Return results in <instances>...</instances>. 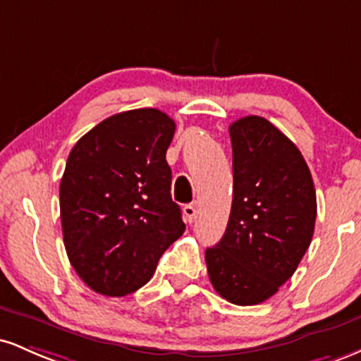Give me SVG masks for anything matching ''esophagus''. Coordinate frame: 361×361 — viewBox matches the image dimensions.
<instances>
[{
	"label": "esophagus",
	"instance_id": "obj_1",
	"mask_svg": "<svg viewBox=\"0 0 361 361\" xmlns=\"http://www.w3.org/2000/svg\"><path fill=\"white\" fill-rule=\"evenodd\" d=\"M183 214H185V222L192 224L195 221V217H197V209H195V205H192V204L185 205Z\"/></svg>",
	"mask_w": 361,
	"mask_h": 361
}]
</instances>
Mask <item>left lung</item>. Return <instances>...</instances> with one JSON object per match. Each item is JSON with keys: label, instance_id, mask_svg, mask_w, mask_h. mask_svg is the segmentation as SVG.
I'll list each match as a JSON object with an SVG mask.
<instances>
[{"label": "left lung", "instance_id": "obj_1", "mask_svg": "<svg viewBox=\"0 0 361 361\" xmlns=\"http://www.w3.org/2000/svg\"><path fill=\"white\" fill-rule=\"evenodd\" d=\"M233 207L222 239L207 247L209 279L222 299L256 305L293 275L317 215L316 188L304 156L258 115L235 120Z\"/></svg>", "mask_w": 361, "mask_h": 361}]
</instances>
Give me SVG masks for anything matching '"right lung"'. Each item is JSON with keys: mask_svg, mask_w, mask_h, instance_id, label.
<instances>
[{"mask_svg": "<svg viewBox=\"0 0 361 361\" xmlns=\"http://www.w3.org/2000/svg\"><path fill=\"white\" fill-rule=\"evenodd\" d=\"M175 128L161 110L122 111L69 152L59 188L66 252L102 295L122 297L146 285L185 233L166 163Z\"/></svg>", "mask_w": 361, "mask_h": 361, "instance_id": "right-lung-1", "label": "right lung"}]
</instances>
